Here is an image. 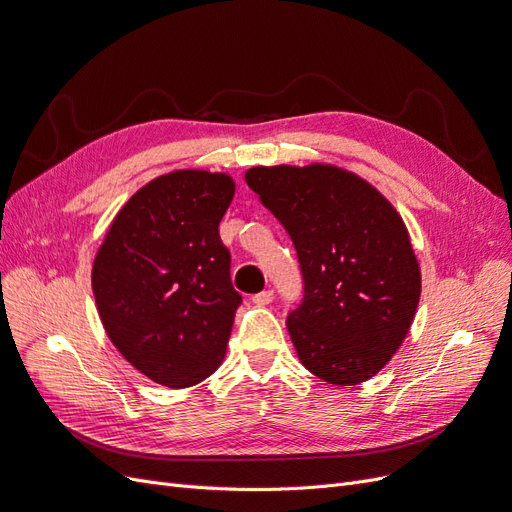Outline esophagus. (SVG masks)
<instances>
[{"label": "esophagus", "instance_id": "obj_1", "mask_svg": "<svg viewBox=\"0 0 512 512\" xmlns=\"http://www.w3.org/2000/svg\"><path fill=\"white\" fill-rule=\"evenodd\" d=\"M273 298H275V292H273V290H264V292L252 296V302H254L256 306H264V304H271Z\"/></svg>", "mask_w": 512, "mask_h": 512}]
</instances>
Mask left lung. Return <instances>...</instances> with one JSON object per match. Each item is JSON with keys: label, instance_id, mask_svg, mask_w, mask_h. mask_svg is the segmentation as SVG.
<instances>
[{"label": "left lung", "instance_id": "obj_1", "mask_svg": "<svg viewBox=\"0 0 512 512\" xmlns=\"http://www.w3.org/2000/svg\"><path fill=\"white\" fill-rule=\"evenodd\" d=\"M245 182L288 231L302 300L288 332L317 378L353 386L391 361L414 321L420 269L397 210L334 166L252 168Z\"/></svg>", "mask_w": 512, "mask_h": 512}]
</instances>
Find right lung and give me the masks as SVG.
I'll list each match as a JSON object with an SVG mask.
<instances>
[{
	"label": "right lung",
	"mask_w": 512,
	"mask_h": 512,
	"mask_svg": "<svg viewBox=\"0 0 512 512\" xmlns=\"http://www.w3.org/2000/svg\"><path fill=\"white\" fill-rule=\"evenodd\" d=\"M227 174L155 178L115 216L94 260L102 325L138 372L185 388L220 365L241 294L218 224L231 206Z\"/></svg>",
	"instance_id": "obj_1"
}]
</instances>
